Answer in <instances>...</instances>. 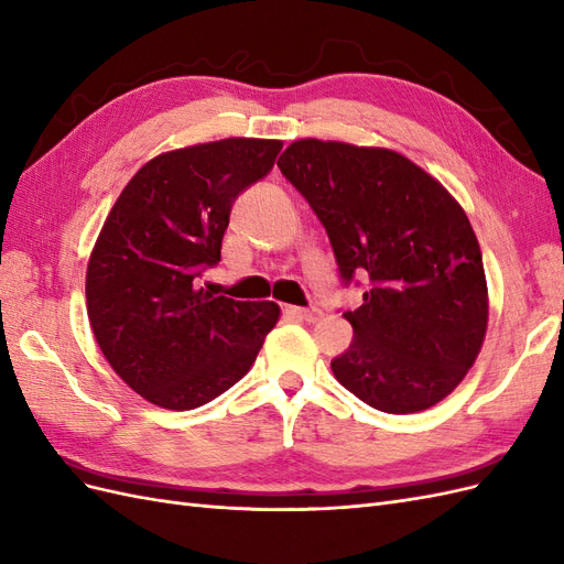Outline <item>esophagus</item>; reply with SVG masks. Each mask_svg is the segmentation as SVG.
<instances>
[{
	"instance_id": "obj_1",
	"label": "esophagus",
	"mask_w": 564,
	"mask_h": 564,
	"mask_svg": "<svg viewBox=\"0 0 564 564\" xmlns=\"http://www.w3.org/2000/svg\"><path fill=\"white\" fill-rule=\"evenodd\" d=\"M282 311L289 319H296V322H315L322 317L319 308H296V305H284Z\"/></svg>"
}]
</instances>
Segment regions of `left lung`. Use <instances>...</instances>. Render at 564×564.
<instances>
[{"instance_id": "8db88e82", "label": "left lung", "mask_w": 564, "mask_h": 564, "mask_svg": "<svg viewBox=\"0 0 564 564\" xmlns=\"http://www.w3.org/2000/svg\"><path fill=\"white\" fill-rule=\"evenodd\" d=\"M322 220L344 282L367 278L336 381L388 414L423 412L464 381L489 317L482 251L447 187L388 148L301 139L278 162Z\"/></svg>"}]
</instances>
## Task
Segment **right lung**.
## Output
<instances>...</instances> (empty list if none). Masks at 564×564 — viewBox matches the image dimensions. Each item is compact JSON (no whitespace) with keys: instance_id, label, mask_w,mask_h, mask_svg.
<instances>
[{"instance_id":"1","label":"right lung","mask_w":564,"mask_h":564,"mask_svg":"<svg viewBox=\"0 0 564 564\" xmlns=\"http://www.w3.org/2000/svg\"><path fill=\"white\" fill-rule=\"evenodd\" d=\"M282 141L224 139L152 158L110 209L87 268L100 352L148 402L195 409L251 369L280 319L272 301L212 296L232 202L275 164Z\"/></svg>"}]
</instances>
